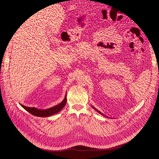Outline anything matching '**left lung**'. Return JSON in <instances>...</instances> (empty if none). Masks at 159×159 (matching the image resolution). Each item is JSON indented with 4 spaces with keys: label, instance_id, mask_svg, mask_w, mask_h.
Segmentation results:
<instances>
[{
    "label": "left lung",
    "instance_id": "left-lung-1",
    "mask_svg": "<svg viewBox=\"0 0 159 159\" xmlns=\"http://www.w3.org/2000/svg\"><path fill=\"white\" fill-rule=\"evenodd\" d=\"M92 107H93V106H92ZM93 107V109H95V111H98V113H99L100 114H102V115H103V113H101V112L99 111H98V109H95V108L94 107Z\"/></svg>",
    "mask_w": 159,
    "mask_h": 159
}]
</instances>
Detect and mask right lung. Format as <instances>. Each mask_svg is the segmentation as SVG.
I'll return each mask as SVG.
<instances>
[{
  "label": "right lung",
  "mask_w": 159,
  "mask_h": 159,
  "mask_svg": "<svg viewBox=\"0 0 159 159\" xmlns=\"http://www.w3.org/2000/svg\"><path fill=\"white\" fill-rule=\"evenodd\" d=\"M66 102H67V98H66V95L64 99L60 103L56 105V106H54V107H50V108L47 109H37L36 107H29L25 106V105H23L22 104H20V105L24 109L26 110L28 112H29L32 115H35V116H37V117H46L51 116V115L60 111L64 107L66 103Z\"/></svg>",
  "instance_id": "obj_1"
}]
</instances>
